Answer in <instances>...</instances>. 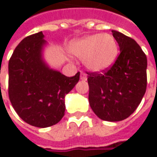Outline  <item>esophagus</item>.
Returning a JSON list of instances; mask_svg holds the SVG:
<instances>
[{"mask_svg":"<svg viewBox=\"0 0 157 157\" xmlns=\"http://www.w3.org/2000/svg\"><path fill=\"white\" fill-rule=\"evenodd\" d=\"M80 79H81V80H86V79H87L86 74L85 72H83V71L80 72Z\"/></svg>","mask_w":157,"mask_h":157,"instance_id":"34e87169","label":"esophagus"}]
</instances>
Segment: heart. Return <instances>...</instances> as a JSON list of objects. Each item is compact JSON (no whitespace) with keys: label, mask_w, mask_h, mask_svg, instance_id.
<instances>
[{"label":"heart","mask_w":157,"mask_h":157,"mask_svg":"<svg viewBox=\"0 0 157 157\" xmlns=\"http://www.w3.org/2000/svg\"><path fill=\"white\" fill-rule=\"evenodd\" d=\"M70 52L84 59L87 69L102 71L113 64L118 55V44L115 37L108 33L88 35L72 42Z\"/></svg>","instance_id":"heart-1"}]
</instances>
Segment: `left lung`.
Here are the masks:
<instances>
[{"instance_id": "obj_1", "label": "left lung", "mask_w": 157, "mask_h": 157, "mask_svg": "<svg viewBox=\"0 0 157 157\" xmlns=\"http://www.w3.org/2000/svg\"><path fill=\"white\" fill-rule=\"evenodd\" d=\"M120 54L108 69L87 71L90 106L107 121L125 120L136 111L147 88V57L133 38L112 30Z\"/></svg>"}]
</instances>
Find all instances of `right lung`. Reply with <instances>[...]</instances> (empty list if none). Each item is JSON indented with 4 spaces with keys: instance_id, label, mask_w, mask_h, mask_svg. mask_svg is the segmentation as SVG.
I'll use <instances>...</instances> for the list:
<instances>
[{
    "instance_id": "1",
    "label": "right lung",
    "mask_w": 157,
    "mask_h": 157,
    "mask_svg": "<svg viewBox=\"0 0 157 157\" xmlns=\"http://www.w3.org/2000/svg\"><path fill=\"white\" fill-rule=\"evenodd\" d=\"M45 44L41 32L26 36L16 46L9 62V100L28 124L47 128L64 115V97L79 80V71L66 77L50 69L42 60Z\"/></svg>"
}]
</instances>
